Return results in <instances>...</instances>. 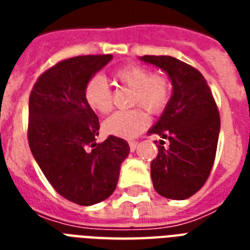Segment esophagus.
I'll list each match as a JSON object with an SVG mask.
<instances>
[{
    "mask_svg": "<svg viewBox=\"0 0 250 250\" xmlns=\"http://www.w3.org/2000/svg\"><path fill=\"white\" fill-rule=\"evenodd\" d=\"M129 144V149H131V150H135V149L137 148V145H139V143H137V141H129L128 143Z\"/></svg>",
    "mask_w": 250,
    "mask_h": 250,
    "instance_id": "obj_1",
    "label": "esophagus"
}]
</instances>
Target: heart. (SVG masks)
I'll list each match as a JSON object with an SVG mask.
<instances>
[{
  "mask_svg": "<svg viewBox=\"0 0 250 250\" xmlns=\"http://www.w3.org/2000/svg\"><path fill=\"white\" fill-rule=\"evenodd\" d=\"M113 78L118 85L131 90L129 106H140L157 115L164 111L170 101L171 83L162 74H152L139 64H125L114 71ZM84 100L94 113L102 115L113 107V92L100 76H93L86 82ZM142 109L136 107L114 113L102 123L104 132L123 139L136 137L149 125L148 114Z\"/></svg>",
  "mask_w": 250,
  "mask_h": 250,
  "instance_id": "obj_1",
  "label": "heart"
}]
</instances>
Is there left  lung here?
<instances>
[{
	"mask_svg": "<svg viewBox=\"0 0 250 250\" xmlns=\"http://www.w3.org/2000/svg\"><path fill=\"white\" fill-rule=\"evenodd\" d=\"M141 61L166 72L172 96L149 135L168 140L158 145L150 175L157 193L171 200L193 196L208 180L215 160L221 118L205 78L189 64L168 56H144Z\"/></svg>",
	"mask_w": 250,
	"mask_h": 250,
	"instance_id": "1",
	"label": "left lung"
}]
</instances>
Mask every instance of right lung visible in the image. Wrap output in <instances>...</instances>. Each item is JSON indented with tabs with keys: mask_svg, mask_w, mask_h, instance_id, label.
<instances>
[{
	"mask_svg": "<svg viewBox=\"0 0 250 250\" xmlns=\"http://www.w3.org/2000/svg\"><path fill=\"white\" fill-rule=\"evenodd\" d=\"M113 56H79L41 74L29 94L28 144L45 178L58 193L89 206L117 188L128 143L110 135L97 144L100 123L84 100L86 82ZM92 147V149H89Z\"/></svg>",
	"mask_w": 250,
	"mask_h": 250,
	"instance_id": "add662e5",
	"label": "right lung"
}]
</instances>
